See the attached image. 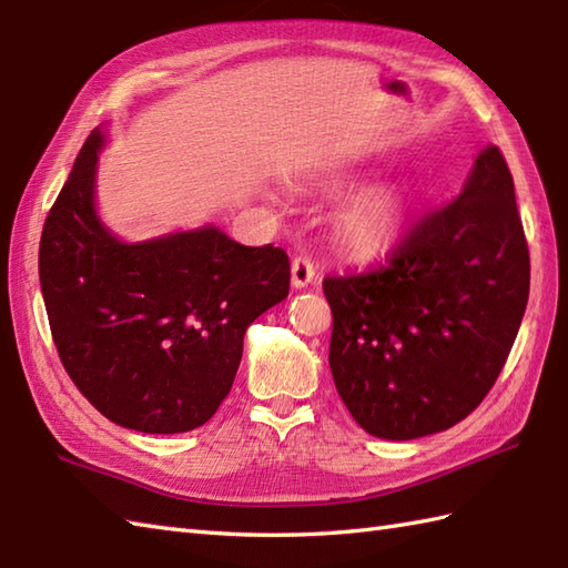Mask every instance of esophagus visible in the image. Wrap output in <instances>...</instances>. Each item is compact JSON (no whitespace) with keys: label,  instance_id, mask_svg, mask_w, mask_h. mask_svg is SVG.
<instances>
[{"label":"esophagus","instance_id":"esophagus-1","mask_svg":"<svg viewBox=\"0 0 568 568\" xmlns=\"http://www.w3.org/2000/svg\"><path fill=\"white\" fill-rule=\"evenodd\" d=\"M315 280V265L308 255H296L292 260V284L296 288L308 286Z\"/></svg>","mask_w":568,"mask_h":568}]
</instances>
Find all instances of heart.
Listing matches in <instances>:
<instances>
[{"mask_svg":"<svg viewBox=\"0 0 568 568\" xmlns=\"http://www.w3.org/2000/svg\"><path fill=\"white\" fill-rule=\"evenodd\" d=\"M405 219V202L393 190H368L344 206L337 229L356 253L373 255L388 247Z\"/></svg>","mask_w":568,"mask_h":568,"instance_id":"b5f03b06","label":"heart"}]
</instances>
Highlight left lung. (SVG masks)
<instances>
[{"instance_id":"1","label":"left lung","mask_w":568,"mask_h":568,"mask_svg":"<svg viewBox=\"0 0 568 568\" xmlns=\"http://www.w3.org/2000/svg\"><path fill=\"white\" fill-rule=\"evenodd\" d=\"M329 371L371 436L409 440L475 412L499 378L530 294V253L499 146L460 197L414 221L383 265L327 274Z\"/></svg>"}]
</instances>
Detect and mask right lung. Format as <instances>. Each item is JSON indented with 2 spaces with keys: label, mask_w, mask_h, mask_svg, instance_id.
Segmentation results:
<instances>
[{
  "label": "right lung",
  "mask_w": 568,
  "mask_h": 568,
  "mask_svg": "<svg viewBox=\"0 0 568 568\" xmlns=\"http://www.w3.org/2000/svg\"><path fill=\"white\" fill-rule=\"evenodd\" d=\"M101 130L89 134L45 219L38 251L52 342L103 417L144 434H183L214 417L245 329L288 296V255L216 226L122 243L93 206Z\"/></svg>",
  "instance_id": "right-lung-1"
}]
</instances>
